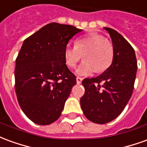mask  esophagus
Returning a JSON list of instances; mask_svg holds the SVG:
<instances>
[{
  "label": "esophagus",
  "mask_w": 147,
  "mask_h": 147,
  "mask_svg": "<svg viewBox=\"0 0 147 147\" xmlns=\"http://www.w3.org/2000/svg\"><path fill=\"white\" fill-rule=\"evenodd\" d=\"M82 80H83V78H81V77H77L76 78V83L78 84H80L82 83Z\"/></svg>",
  "instance_id": "obj_1"
}]
</instances>
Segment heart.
<instances>
[{"label":"heart","mask_w":147,"mask_h":147,"mask_svg":"<svg viewBox=\"0 0 147 147\" xmlns=\"http://www.w3.org/2000/svg\"><path fill=\"white\" fill-rule=\"evenodd\" d=\"M114 47L111 42L100 34H91L78 39L75 45H67L63 50L66 65L73 68L80 61L83 56L85 59L76 69L80 76H88L103 72L111 65L114 59Z\"/></svg>","instance_id":"obj_1"}]
</instances>
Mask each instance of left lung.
<instances>
[{
  "instance_id": "8db88e82",
  "label": "left lung",
  "mask_w": 147,
  "mask_h": 147,
  "mask_svg": "<svg viewBox=\"0 0 147 147\" xmlns=\"http://www.w3.org/2000/svg\"><path fill=\"white\" fill-rule=\"evenodd\" d=\"M104 29L112 40L113 62L100 76L82 81L85 92L80 98L84 115L98 124L111 122L122 113L131 97L137 72V59L132 46L117 31Z\"/></svg>"
}]
</instances>
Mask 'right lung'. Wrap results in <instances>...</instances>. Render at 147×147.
<instances>
[{
	"label": "right lung",
	"instance_id": "obj_1",
	"mask_svg": "<svg viewBox=\"0 0 147 147\" xmlns=\"http://www.w3.org/2000/svg\"><path fill=\"white\" fill-rule=\"evenodd\" d=\"M81 32L72 25L50 23L24 40L16 59L15 91L21 110L35 123L49 125L60 116L76 84L63 50Z\"/></svg>",
	"mask_w": 147,
	"mask_h": 147
}]
</instances>
